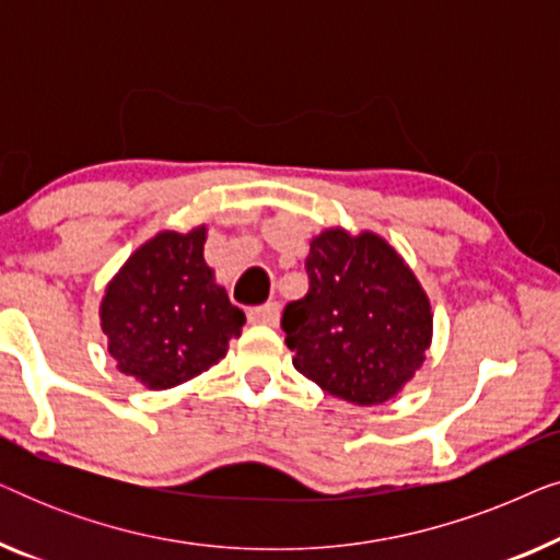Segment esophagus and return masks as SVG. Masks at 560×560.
<instances>
[{
  "label": "esophagus",
  "mask_w": 560,
  "mask_h": 560,
  "mask_svg": "<svg viewBox=\"0 0 560 560\" xmlns=\"http://www.w3.org/2000/svg\"><path fill=\"white\" fill-rule=\"evenodd\" d=\"M249 324H259V326H278L280 320V305L278 303H265L259 308H252L247 313Z\"/></svg>",
  "instance_id": "obj_1"
}]
</instances>
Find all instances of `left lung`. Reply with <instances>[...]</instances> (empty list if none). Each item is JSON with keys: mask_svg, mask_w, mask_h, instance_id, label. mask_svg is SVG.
Listing matches in <instances>:
<instances>
[{"mask_svg": "<svg viewBox=\"0 0 560 560\" xmlns=\"http://www.w3.org/2000/svg\"><path fill=\"white\" fill-rule=\"evenodd\" d=\"M305 270L308 293L282 311L293 366L347 402H387L431 347L425 290L382 236L341 226L313 236Z\"/></svg>", "mask_w": 560, "mask_h": 560, "instance_id": "8db88e82", "label": "left lung"}]
</instances>
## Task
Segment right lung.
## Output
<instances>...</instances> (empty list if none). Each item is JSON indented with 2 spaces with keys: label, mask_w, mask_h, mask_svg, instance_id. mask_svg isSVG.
Segmentation results:
<instances>
[{
  "label": "right lung",
  "mask_w": 560,
  "mask_h": 560,
  "mask_svg": "<svg viewBox=\"0 0 560 560\" xmlns=\"http://www.w3.org/2000/svg\"><path fill=\"white\" fill-rule=\"evenodd\" d=\"M206 226L160 232L114 275L102 331L117 370L148 389H171L224 359L244 313L203 259Z\"/></svg>",
  "instance_id": "add662e5"
}]
</instances>
